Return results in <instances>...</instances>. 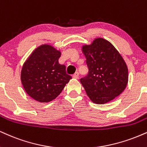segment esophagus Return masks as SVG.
<instances>
[{
  "label": "esophagus",
  "mask_w": 147,
  "mask_h": 147,
  "mask_svg": "<svg viewBox=\"0 0 147 147\" xmlns=\"http://www.w3.org/2000/svg\"><path fill=\"white\" fill-rule=\"evenodd\" d=\"M79 72H75V73L73 75H72V77H73L74 79H78L79 78Z\"/></svg>",
  "instance_id": "esophagus-1"
}]
</instances>
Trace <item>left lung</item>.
<instances>
[{"label":"left lung","mask_w":147,"mask_h":147,"mask_svg":"<svg viewBox=\"0 0 147 147\" xmlns=\"http://www.w3.org/2000/svg\"><path fill=\"white\" fill-rule=\"evenodd\" d=\"M88 73L80 79L88 96L104 104L120 95L126 88L128 70L124 59L110 42L97 38L83 47Z\"/></svg>","instance_id":"left-lung-1"}]
</instances>
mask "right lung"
<instances>
[{"label": "right lung", "mask_w": 147, "mask_h": 147, "mask_svg": "<svg viewBox=\"0 0 147 147\" xmlns=\"http://www.w3.org/2000/svg\"><path fill=\"white\" fill-rule=\"evenodd\" d=\"M61 53L50 45H42L33 51L23 65L21 81L26 92L39 102L56 98L72 78L66 66L59 64Z\"/></svg>", "instance_id": "obj_1"}]
</instances>
